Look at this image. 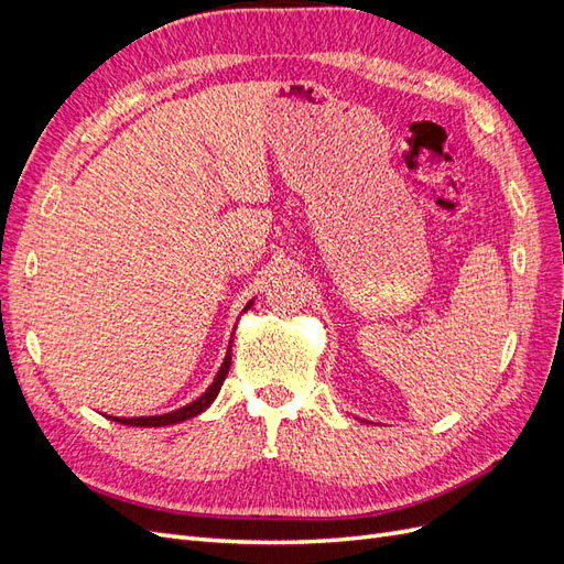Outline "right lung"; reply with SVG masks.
Wrapping results in <instances>:
<instances>
[{"label":"right lung","instance_id":"1","mask_svg":"<svg viewBox=\"0 0 564 564\" xmlns=\"http://www.w3.org/2000/svg\"><path fill=\"white\" fill-rule=\"evenodd\" d=\"M251 305H253V299L245 305L242 313H247V311L251 308ZM230 348H232V338H230L228 352H226V357H224V365H220L214 383H212L207 390H204L197 400H193L191 404H185V406L176 409V412L158 414V416H133V419H127V416H108V419H112V421H117V423H122V425H135V429H162V425H174V423H181V421H187V419H193V416L202 414L204 409H207V406L216 400L220 386H224V381H226V377H228L230 360H232Z\"/></svg>","mask_w":564,"mask_h":564}]
</instances>
